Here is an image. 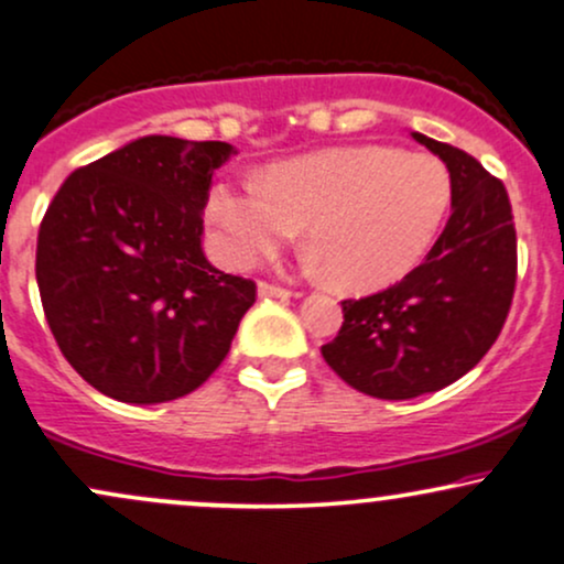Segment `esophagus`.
<instances>
[{"label": "esophagus", "instance_id": "obj_1", "mask_svg": "<svg viewBox=\"0 0 564 564\" xmlns=\"http://www.w3.org/2000/svg\"><path fill=\"white\" fill-rule=\"evenodd\" d=\"M258 295L261 297H293L295 293L288 288H280V284H271V282H258Z\"/></svg>", "mask_w": 564, "mask_h": 564}]
</instances>
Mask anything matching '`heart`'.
<instances>
[{
	"label": "heart",
	"instance_id": "obj_1",
	"mask_svg": "<svg viewBox=\"0 0 564 564\" xmlns=\"http://www.w3.org/2000/svg\"><path fill=\"white\" fill-rule=\"evenodd\" d=\"M438 158L382 144L333 148L271 163L258 184H210L205 221L224 263L250 269L306 224L308 267L346 290H380L425 258L452 208Z\"/></svg>",
	"mask_w": 564,
	"mask_h": 564
}]
</instances>
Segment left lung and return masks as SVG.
<instances>
[{"mask_svg":"<svg viewBox=\"0 0 564 564\" xmlns=\"http://www.w3.org/2000/svg\"><path fill=\"white\" fill-rule=\"evenodd\" d=\"M452 174L446 229L420 267L382 293L343 301V327L322 356L340 380L386 401L452 386L499 337L518 280L512 205L465 150L412 131Z\"/></svg>","mask_w":564,"mask_h":564,"instance_id":"obj_1","label":"left lung"}]
</instances>
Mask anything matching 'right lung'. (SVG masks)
<instances>
[{"label": "right lung", "instance_id": "1", "mask_svg": "<svg viewBox=\"0 0 564 564\" xmlns=\"http://www.w3.org/2000/svg\"><path fill=\"white\" fill-rule=\"evenodd\" d=\"M227 142L150 134L73 171L46 208L36 282L59 350L99 393L163 403L227 359L256 282L210 267L203 210Z\"/></svg>", "mask_w": 564, "mask_h": 564}]
</instances>
